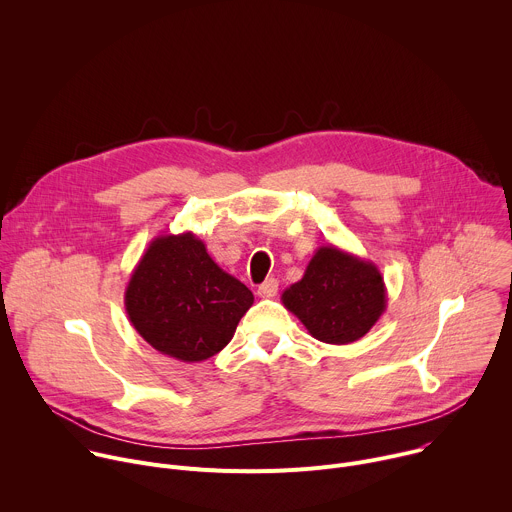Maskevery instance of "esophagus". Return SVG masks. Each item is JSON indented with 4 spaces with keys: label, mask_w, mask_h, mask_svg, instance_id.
I'll list each match as a JSON object with an SVG mask.
<instances>
[{
    "label": "esophagus",
    "mask_w": 512,
    "mask_h": 512,
    "mask_svg": "<svg viewBox=\"0 0 512 512\" xmlns=\"http://www.w3.org/2000/svg\"><path fill=\"white\" fill-rule=\"evenodd\" d=\"M277 287H279V281H277L275 277H269V279H265V281L259 285L257 294H259V298H273V296L277 294Z\"/></svg>",
    "instance_id": "obj_1"
}]
</instances>
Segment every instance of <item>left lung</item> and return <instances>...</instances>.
<instances>
[{
    "mask_svg": "<svg viewBox=\"0 0 512 512\" xmlns=\"http://www.w3.org/2000/svg\"><path fill=\"white\" fill-rule=\"evenodd\" d=\"M281 302L316 340L350 344L387 310V287L375 263L326 245L314 253L304 277L283 291Z\"/></svg>",
    "mask_w": 512,
    "mask_h": 512,
    "instance_id": "obj_1",
    "label": "left lung"
}]
</instances>
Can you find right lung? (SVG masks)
Wrapping results in <instances>:
<instances>
[{
	"label": "right lung",
	"mask_w": 512,
	"mask_h": 512,
	"mask_svg": "<svg viewBox=\"0 0 512 512\" xmlns=\"http://www.w3.org/2000/svg\"><path fill=\"white\" fill-rule=\"evenodd\" d=\"M251 306V289L218 267L190 231L158 235L125 287V312L139 336L182 362L221 352Z\"/></svg>",
	"instance_id": "1"
}]
</instances>
